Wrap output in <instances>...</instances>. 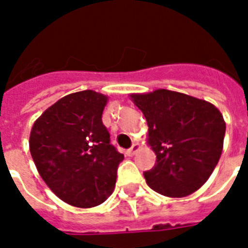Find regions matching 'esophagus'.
Segmentation results:
<instances>
[{
    "label": "esophagus",
    "mask_w": 248,
    "mask_h": 248,
    "mask_svg": "<svg viewBox=\"0 0 248 248\" xmlns=\"http://www.w3.org/2000/svg\"><path fill=\"white\" fill-rule=\"evenodd\" d=\"M139 149H140V144H139V143H134V144H132V147L130 149H127V151H126V155H127V156H130V157H131V156H134V155L137 154L138 151H139Z\"/></svg>",
    "instance_id": "obj_1"
}]
</instances>
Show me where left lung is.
Segmentation results:
<instances>
[{
    "mask_svg": "<svg viewBox=\"0 0 248 248\" xmlns=\"http://www.w3.org/2000/svg\"><path fill=\"white\" fill-rule=\"evenodd\" d=\"M130 99L144 114L147 143L156 155L154 168L144 171L147 185L169 198L198 191L222 154L226 124L221 111L205 100L162 88Z\"/></svg>",
    "mask_w": 248,
    "mask_h": 248,
    "instance_id": "obj_1",
    "label": "left lung"
}]
</instances>
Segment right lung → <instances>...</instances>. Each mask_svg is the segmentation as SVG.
<instances>
[{"instance_id":"obj_1","label":"right lung","mask_w":248,"mask_h":248,"mask_svg":"<svg viewBox=\"0 0 248 248\" xmlns=\"http://www.w3.org/2000/svg\"><path fill=\"white\" fill-rule=\"evenodd\" d=\"M108 96L92 90L60 99L31 128L30 152L46 186L65 203L92 208L116 187L124 160L103 124Z\"/></svg>"}]
</instances>
